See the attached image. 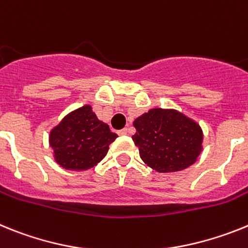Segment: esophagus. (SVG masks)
Wrapping results in <instances>:
<instances>
[{
  "label": "esophagus",
  "mask_w": 248,
  "mask_h": 248,
  "mask_svg": "<svg viewBox=\"0 0 248 248\" xmlns=\"http://www.w3.org/2000/svg\"><path fill=\"white\" fill-rule=\"evenodd\" d=\"M127 132H128V130H127V128H124V130L118 131V135H120V136H124V135H127Z\"/></svg>",
  "instance_id": "34e87169"
}]
</instances>
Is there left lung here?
<instances>
[{"label": "left lung", "instance_id": "left-lung-1", "mask_svg": "<svg viewBox=\"0 0 248 248\" xmlns=\"http://www.w3.org/2000/svg\"><path fill=\"white\" fill-rule=\"evenodd\" d=\"M133 126L140 157L157 172L187 169L201 154V127L176 109L152 108L136 118Z\"/></svg>", "mask_w": 248, "mask_h": 248}]
</instances>
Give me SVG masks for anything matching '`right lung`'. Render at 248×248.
<instances>
[{
    "label": "right lung",
    "mask_w": 248,
    "mask_h": 248,
    "mask_svg": "<svg viewBox=\"0 0 248 248\" xmlns=\"http://www.w3.org/2000/svg\"><path fill=\"white\" fill-rule=\"evenodd\" d=\"M117 135L100 121L86 105L68 113L49 133V146L56 162L71 171H83L97 165L108 152Z\"/></svg>",
    "instance_id": "obj_1"
}]
</instances>
